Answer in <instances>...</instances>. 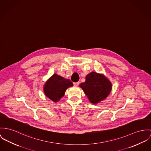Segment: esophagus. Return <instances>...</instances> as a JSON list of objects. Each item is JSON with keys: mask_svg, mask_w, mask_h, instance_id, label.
<instances>
[{"mask_svg": "<svg viewBox=\"0 0 151 151\" xmlns=\"http://www.w3.org/2000/svg\"><path fill=\"white\" fill-rule=\"evenodd\" d=\"M79 81L78 82H73V85L75 86H79Z\"/></svg>", "mask_w": 151, "mask_h": 151, "instance_id": "obj_1", "label": "esophagus"}]
</instances>
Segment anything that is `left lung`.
<instances>
[{
  "instance_id": "8db88e82",
  "label": "left lung",
  "mask_w": 151,
  "mask_h": 151,
  "mask_svg": "<svg viewBox=\"0 0 151 151\" xmlns=\"http://www.w3.org/2000/svg\"><path fill=\"white\" fill-rule=\"evenodd\" d=\"M82 88L89 101L97 104L104 99L111 90V84L104 76L92 72L86 77V81L81 83Z\"/></svg>"
}]
</instances>
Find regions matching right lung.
<instances>
[{
	"instance_id": "add662e5",
	"label": "right lung",
	"mask_w": 151,
	"mask_h": 151,
	"mask_svg": "<svg viewBox=\"0 0 151 151\" xmlns=\"http://www.w3.org/2000/svg\"><path fill=\"white\" fill-rule=\"evenodd\" d=\"M73 86L69 79L54 74L47 81L44 86V93L54 102H58L64 95L66 90Z\"/></svg>"
}]
</instances>
